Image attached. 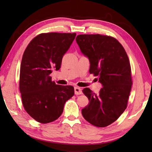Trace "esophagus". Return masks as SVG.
I'll return each mask as SVG.
<instances>
[{
  "label": "esophagus",
  "instance_id": "obj_1",
  "mask_svg": "<svg viewBox=\"0 0 152 152\" xmlns=\"http://www.w3.org/2000/svg\"><path fill=\"white\" fill-rule=\"evenodd\" d=\"M75 90V94L77 95H79V94H82V92L81 89L79 87H75L74 88Z\"/></svg>",
  "mask_w": 152,
  "mask_h": 152
}]
</instances>
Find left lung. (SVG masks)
Wrapping results in <instances>:
<instances>
[{
  "instance_id": "8db88e82",
  "label": "left lung",
  "mask_w": 152,
  "mask_h": 152,
  "mask_svg": "<svg viewBox=\"0 0 152 152\" xmlns=\"http://www.w3.org/2000/svg\"><path fill=\"white\" fill-rule=\"evenodd\" d=\"M76 41L89 59V73L98 77L103 86L98 94L87 87L82 90L89 99L82 110V116L96 127H107L127 108L132 84L129 59L122 44L113 37L79 35Z\"/></svg>"
}]
</instances>
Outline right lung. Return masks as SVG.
Listing matches in <instances>:
<instances>
[{
	"label": "right lung",
	"mask_w": 152,
	"mask_h": 152,
	"mask_svg": "<svg viewBox=\"0 0 152 152\" xmlns=\"http://www.w3.org/2000/svg\"><path fill=\"white\" fill-rule=\"evenodd\" d=\"M75 36V33H42L32 39L25 50L19 88L25 111L38 122L56 121L74 94L73 86L56 84L50 74L53 69L60 68L64 54Z\"/></svg>",
	"instance_id": "1"
}]
</instances>
